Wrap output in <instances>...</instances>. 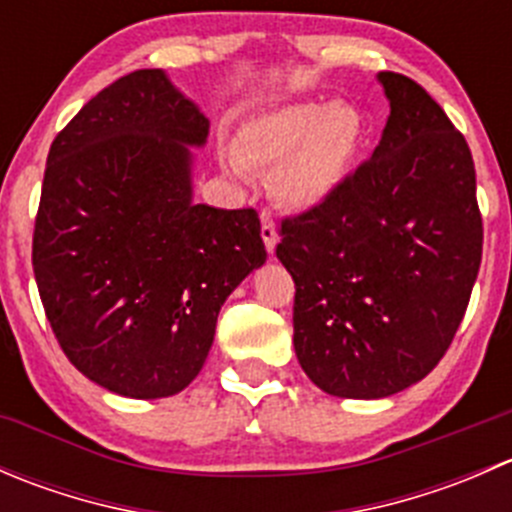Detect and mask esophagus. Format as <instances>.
<instances>
[{"label":"esophagus","instance_id":"34e87169","mask_svg":"<svg viewBox=\"0 0 512 512\" xmlns=\"http://www.w3.org/2000/svg\"><path fill=\"white\" fill-rule=\"evenodd\" d=\"M262 220V240H265V247L267 252H275V245H277V230H275V223H272V215L270 213H262L260 215Z\"/></svg>","mask_w":512,"mask_h":512}]
</instances>
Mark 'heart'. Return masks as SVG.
<instances>
[{"label":"heart","instance_id":"1","mask_svg":"<svg viewBox=\"0 0 512 512\" xmlns=\"http://www.w3.org/2000/svg\"><path fill=\"white\" fill-rule=\"evenodd\" d=\"M361 141L364 118L349 103H285L242 123L230 168L275 173L277 200L289 210H312L342 188Z\"/></svg>","mask_w":512,"mask_h":512}]
</instances>
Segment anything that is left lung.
Instances as JSON below:
<instances>
[{
	"label": "left lung",
	"instance_id": "obj_1",
	"mask_svg": "<svg viewBox=\"0 0 512 512\" xmlns=\"http://www.w3.org/2000/svg\"><path fill=\"white\" fill-rule=\"evenodd\" d=\"M389 121L342 188L282 220L294 280V352L342 399H384L421 381L466 314L483 255L466 138L426 89L381 71Z\"/></svg>",
	"mask_w": 512,
	"mask_h": 512
}]
</instances>
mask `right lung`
I'll return each instance as SVG.
<instances>
[{
	"label": "right lung",
	"mask_w": 512,
	"mask_h": 512,
	"mask_svg": "<svg viewBox=\"0 0 512 512\" xmlns=\"http://www.w3.org/2000/svg\"><path fill=\"white\" fill-rule=\"evenodd\" d=\"M208 118L160 69L121 76L54 138L32 265L71 364L128 399H163L198 376L218 312L265 265L252 208L193 203Z\"/></svg>",
	"instance_id": "obj_1"
}]
</instances>
